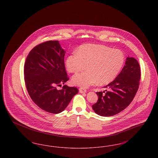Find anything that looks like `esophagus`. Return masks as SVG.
<instances>
[{
    "mask_svg": "<svg viewBox=\"0 0 158 158\" xmlns=\"http://www.w3.org/2000/svg\"><path fill=\"white\" fill-rule=\"evenodd\" d=\"M79 92H80V93H85L86 92V90L83 88H79Z\"/></svg>",
    "mask_w": 158,
    "mask_h": 158,
    "instance_id": "obj_1",
    "label": "esophagus"
}]
</instances>
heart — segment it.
Wrapping results in <instances>:
<instances>
[{"label": "heart", "mask_w": 158, "mask_h": 158, "mask_svg": "<svg viewBox=\"0 0 158 158\" xmlns=\"http://www.w3.org/2000/svg\"><path fill=\"white\" fill-rule=\"evenodd\" d=\"M125 57L119 50H113L104 45L85 44L77 53L69 56L66 64L68 71L76 73L87 69L73 76L72 81L83 88L96 83L104 85L111 82L118 75L124 63Z\"/></svg>", "instance_id": "b5f03b06"}]
</instances>
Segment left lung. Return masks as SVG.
I'll return each instance as SVG.
<instances>
[{"label": "left lung", "mask_w": 158, "mask_h": 158, "mask_svg": "<svg viewBox=\"0 0 158 158\" xmlns=\"http://www.w3.org/2000/svg\"><path fill=\"white\" fill-rule=\"evenodd\" d=\"M140 76V68L137 60L127 57L120 73L105 86L107 90L97 92L98 99L92 105L94 111L101 116L109 117L124 110L135 97Z\"/></svg>", "instance_id": "obj_1"}]
</instances>
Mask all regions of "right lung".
Returning a JSON list of instances; mask_svg holds the SVG:
<instances>
[{"label": "right lung", "mask_w": 158, "mask_h": 158, "mask_svg": "<svg viewBox=\"0 0 158 158\" xmlns=\"http://www.w3.org/2000/svg\"><path fill=\"white\" fill-rule=\"evenodd\" d=\"M64 50L58 41H47L34 47L24 64V81L32 101L43 110L58 114L64 111L79 92L64 85L69 79L64 57Z\"/></svg>", "instance_id": "1"}]
</instances>
